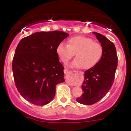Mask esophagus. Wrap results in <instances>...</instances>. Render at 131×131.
Instances as JSON below:
<instances>
[{
    "label": "esophagus",
    "mask_w": 131,
    "mask_h": 131,
    "mask_svg": "<svg viewBox=\"0 0 131 131\" xmlns=\"http://www.w3.org/2000/svg\"><path fill=\"white\" fill-rule=\"evenodd\" d=\"M69 71L67 70V69H64V73H68V72ZM70 72L71 73H77V71H74V70H73V71H70Z\"/></svg>",
    "instance_id": "1"
}]
</instances>
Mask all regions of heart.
Wrapping results in <instances>:
<instances>
[{
  "mask_svg": "<svg viewBox=\"0 0 131 131\" xmlns=\"http://www.w3.org/2000/svg\"><path fill=\"white\" fill-rule=\"evenodd\" d=\"M56 52L63 63H67L74 53L76 58L71 66L81 67L82 69L88 70L100 61L103 56V48L100 43L94 42L89 37L79 36L69 39L67 45L59 43L57 47Z\"/></svg>",
  "mask_w": 131,
  "mask_h": 131,
  "instance_id": "b5f03b06",
  "label": "heart"
}]
</instances>
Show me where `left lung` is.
I'll use <instances>...</instances> for the list:
<instances>
[{
  "instance_id": "obj_1",
  "label": "left lung",
  "mask_w": 131,
  "mask_h": 131,
  "mask_svg": "<svg viewBox=\"0 0 131 131\" xmlns=\"http://www.w3.org/2000/svg\"><path fill=\"white\" fill-rule=\"evenodd\" d=\"M103 48L100 61L84 72L82 84L84 93L76 101L84 105H92L101 100L108 92L113 84L118 66V56L114 43L100 33L94 32Z\"/></svg>"
}]
</instances>
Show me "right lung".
Listing matches in <instances>:
<instances>
[{
  "instance_id": "obj_1",
  "label": "right lung",
  "mask_w": 131,
  "mask_h": 131,
  "mask_svg": "<svg viewBox=\"0 0 131 131\" xmlns=\"http://www.w3.org/2000/svg\"><path fill=\"white\" fill-rule=\"evenodd\" d=\"M68 36L60 31L37 32L19 41L12 70L16 88L27 101L43 106L53 100L56 85L64 81L56 49Z\"/></svg>"
}]
</instances>
